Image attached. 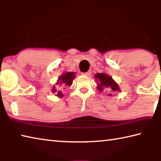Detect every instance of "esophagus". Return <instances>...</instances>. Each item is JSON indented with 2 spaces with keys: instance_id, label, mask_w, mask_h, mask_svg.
<instances>
[{
  "instance_id": "esophagus-1",
  "label": "esophagus",
  "mask_w": 161,
  "mask_h": 161,
  "mask_svg": "<svg viewBox=\"0 0 161 161\" xmlns=\"http://www.w3.org/2000/svg\"><path fill=\"white\" fill-rule=\"evenodd\" d=\"M83 75H86V76H90L91 75V71H88L86 72H84L82 73Z\"/></svg>"
}]
</instances>
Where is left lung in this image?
Masks as SVG:
<instances>
[{"instance_id": "left-lung-1", "label": "left lung", "mask_w": 161, "mask_h": 161, "mask_svg": "<svg viewBox=\"0 0 161 161\" xmlns=\"http://www.w3.org/2000/svg\"><path fill=\"white\" fill-rule=\"evenodd\" d=\"M95 78L98 79L99 81V83L97 84V89L100 92L107 89V90H110L112 92H118L119 91V87L115 81L113 80V79L110 76H108L104 73H98L94 76ZM111 96V94H108Z\"/></svg>"}]
</instances>
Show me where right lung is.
Listing matches in <instances>:
<instances>
[{
	"mask_svg": "<svg viewBox=\"0 0 161 161\" xmlns=\"http://www.w3.org/2000/svg\"><path fill=\"white\" fill-rule=\"evenodd\" d=\"M75 77H76V76L75 75L74 72L64 73V74L61 75L60 77H59L58 80V82H57V84H63V86H65V87L70 86L71 85H72V81L75 78ZM56 92H57V93H58V94H57V95H58V97H62V92H60L59 90L57 91L55 87H54L53 89V93H55Z\"/></svg>",
	"mask_w": 161,
	"mask_h": 161,
	"instance_id": "obj_1",
	"label": "right lung"
}]
</instances>
